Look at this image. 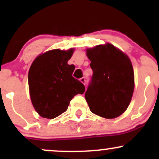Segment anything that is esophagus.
Instances as JSON below:
<instances>
[{"mask_svg": "<svg viewBox=\"0 0 159 159\" xmlns=\"http://www.w3.org/2000/svg\"><path fill=\"white\" fill-rule=\"evenodd\" d=\"M80 81H81L82 84H86V79H85V78L83 77V78H80Z\"/></svg>", "mask_w": 159, "mask_h": 159, "instance_id": "34e87169", "label": "esophagus"}]
</instances>
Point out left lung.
<instances>
[{
  "label": "left lung",
  "instance_id": "left-lung-1",
  "mask_svg": "<svg viewBox=\"0 0 159 159\" xmlns=\"http://www.w3.org/2000/svg\"><path fill=\"white\" fill-rule=\"evenodd\" d=\"M93 75L85 98L92 113L113 119L125 111L134 92V76L130 59L107 43L87 49Z\"/></svg>",
  "mask_w": 159,
  "mask_h": 159
}]
</instances>
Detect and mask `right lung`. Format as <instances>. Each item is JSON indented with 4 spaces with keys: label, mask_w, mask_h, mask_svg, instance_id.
<instances>
[{
    "label": "right lung",
    "mask_w": 159,
    "mask_h": 159,
    "mask_svg": "<svg viewBox=\"0 0 159 159\" xmlns=\"http://www.w3.org/2000/svg\"><path fill=\"white\" fill-rule=\"evenodd\" d=\"M74 49H54L40 54L33 62L28 72L30 99L42 117L54 119L68 108L71 100L83 94L85 87L72 76L74 65L67 62Z\"/></svg>",
    "instance_id": "1"
}]
</instances>
